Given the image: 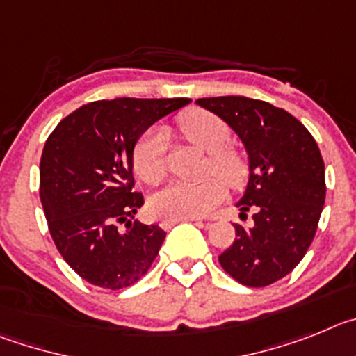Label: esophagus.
<instances>
[{
    "label": "esophagus",
    "mask_w": 356,
    "mask_h": 356,
    "mask_svg": "<svg viewBox=\"0 0 356 356\" xmlns=\"http://www.w3.org/2000/svg\"><path fill=\"white\" fill-rule=\"evenodd\" d=\"M186 220H188V222H204V220H200V218H182V220H163L161 223H159V225L163 227V229H172V227L175 225V223H179V222H186Z\"/></svg>",
    "instance_id": "1"
}]
</instances>
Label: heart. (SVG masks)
Returning <instances> with one entry per match:
<instances>
[{
	"label": "heart",
	"mask_w": 356,
	"mask_h": 356,
	"mask_svg": "<svg viewBox=\"0 0 356 356\" xmlns=\"http://www.w3.org/2000/svg\"><path fill=\"white\" fill-rule=\"evenodd\" d=\"M179 127L193 145L209 152L207 172L222 177L230 188L245 184L248 161L238 149L225 147L230 129L222 118L206 110H190L179 118ZM165 143V129L154 127L147 131L134 147V170L149 184H158L166 174ZM221 179L216 175H207L197 182H172L152 197L150 211L163 220L206 216L225 197L227 188Z\"/></svg>",
	"instance_id": "1"
}]
</instances>
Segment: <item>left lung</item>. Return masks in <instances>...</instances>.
Here are the masks:
<instances>
[{
	"mask_svg": "<svg viewBox=\"0 0 356 356\" xmlns=\"http://www.w3.org/2000/svg\"><path fill=\"white\" fill-rule=\"evenodd\" d=\"M195 102L229 124L248 156V182L236 206L239 216L254 213L252 223H234L238 238L218 261L243 286H270L296 268L318 230L326 195L318 143L270 102L241 95Z\"/></svg>",
	"mask_w": 356,
	"mask_h": 356,
	"instance_id": "8db88e82",
	"label": "left lung"
}]
</instances>
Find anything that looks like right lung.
I'll use <instances>...</instances> for the list:
<instances>
[{
  "mask_svg": "<svg viewBox=\"0 0 356 356\" xmlns=\"http://www.w3.org/2000/svg\"><path fill=\"white\" fill-rule=\"evenodd\" d=\"M191 99L95 101L67 115L40 158V200L51 238L86 282L122 289L138 282L159 254L166 232L133 220L143 206L134 193L133 152L143 133Z\"/></svg>",
  "mask_w": 356,
  "mask_h": 356,
  "instance_id": "1",
  "label": "right lung"
}]
</instances>
